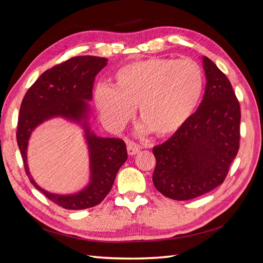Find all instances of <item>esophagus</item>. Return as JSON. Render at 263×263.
Segmentation results:
<instances>
[{
  "mask_svg": "<svg viewBox=\"0 0 263 263\" xmlns=\"http://www.w3.org/2000/svg\"><path fill=\"white\" fill-rule=\"evenodd\" d=\"M139 150H140V147L135 144V142H129V144L127 145V153H128V155L130 156L138 154Z\"/></svg>",
  "mask_w": 263,
  "mask_h": 263,
  "instance_id": "esophagus-1",
  "label": "esophagus"
}]
</instances>
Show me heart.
Wrapping results in <instances>:
<instances>
[{"label":"heart","mask_w":263,"mask_h":263,"mask_svg":"<svg viewBox=\"0 0 263 263\" xmlns=\"http://www.w3.org/2000/svg\"><path fill=\"white\" fill-rule=\"evenodd\" d=\"M116 85L101 83L95 104L102 121L121 129L136 105L149 128L159 136L177 132L201 98L202 71L192 60L153 58L135 61L116 72Z\"/></svg>","instance_id":"b5f03b06"}]
</instances>
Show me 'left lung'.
Wrapping results in <instances>:
<instances>
[{"label":"left lung","instance_id":"obj_1","mask_svg":"<svg viewBox=\"0 0 263 263\" xmlns=\"http://www.w3.org/2000/svg\"><path fill=\"white\" fill-rule=\"evenodd\" d=\"M206 86L197 110L163 144L154 147L155 187L177 201L220 185L239 150L240 105L228 78L203 57Z\"/></svg>","mask_w":263,"mask_h":263}]
</instances>
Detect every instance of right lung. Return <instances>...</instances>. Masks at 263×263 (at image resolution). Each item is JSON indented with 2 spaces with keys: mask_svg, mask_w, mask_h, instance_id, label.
<instances>
[{
  "mask_svg": "<svg viewBox=\"0 0 263 263\" xmlns=\"http://www.w3.org/2000/svg\"><path fill=\"white\" fill-rule=\"evenodd\" d=\"M106 58L79 55L46 70L24 97L18 115L16 139L29 181L48 200L66 210H85L100 204L113 186L119 168L127 159L124 140L101 138L90 132L85 122L92 99L95 77L106 66ZM62 116L84 121L90 151L91 181L81 193L73 196L51 195L39 188L30 177L27 165V144L31 132L51 117Z\"/></svg>",
  "mask_w": 263,
  "mask_h": 263,
  "instance_id": "add662e5",
  "label": "right lung"
}]
</instances>
